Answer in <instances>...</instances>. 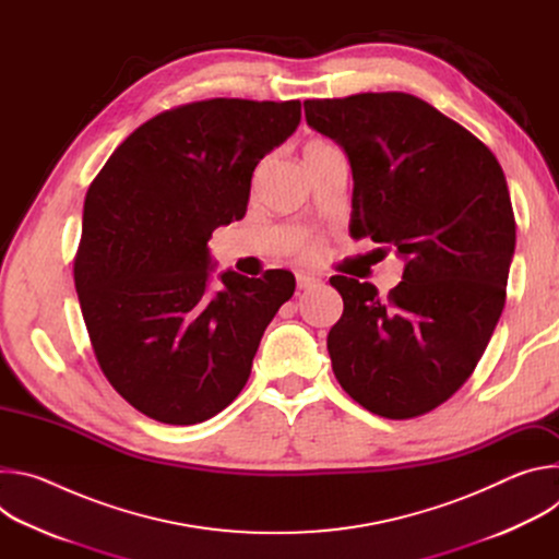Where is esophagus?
Wrapping results in <instances>:
<instances>
[{"label":"esophagus","instance_id":"34e87169","mask_svg":"<svg viewBox=\"0 0 559 559\" xmlns=\"http://www.w3.org/2000/svg\"><path fill=\"white\" fill-rule=\"evenodd\" d=\"M316 283H321V278L313 276V274H305V272L296 274V285H298V289H309V287H313Z\"/></svg>","mask_w":559,"mask_h":559}]
</instances>
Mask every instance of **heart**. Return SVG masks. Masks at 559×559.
Returning <instances> with one entry per match:
<instances>
[{"mask_svg":"<svg viewBox=\"0 0 559 559\" xmlns=\"http://www.w3.org/2000/svg\"><path fill=\"white\" fill-rule=\"evenodd\" d=\"M325 145H328L325 141H311V143H307V147H325ZM300 252H302V254H311V252H313V246L305 243V246L300 248Z\"/></svg>","mask_w":559,"mask_h":559,"instance_id":"1","label":"heart"}]
</instances>
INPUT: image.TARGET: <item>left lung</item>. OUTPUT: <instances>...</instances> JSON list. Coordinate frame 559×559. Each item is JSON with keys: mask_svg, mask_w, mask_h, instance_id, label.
Instances as JSON below:
<instances>
[{"mask_svg": "<svg viewBox=\"0 0 559 559\" xmlns=\"http://www.w3.org/2000/svg\"><path fill=\"white\" fill-rule=\"evenodd\" d=\"M307 123L347 154L354 238L405 259L384 300L332 276L345 309L328 349L341 386L367 412L423 416L466 382L500 321L515 216L493 152L407 93L307 99Z\"/></svg>", "mask_w": 559, "mask_h": 559, "instance_id": "obj_1", "label": "left lung"}]
</instances>
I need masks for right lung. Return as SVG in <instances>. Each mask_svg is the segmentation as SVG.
<instances>
[{
    "label": "right lung",
    "instance_id": "add662e5",
    "mask_svg": "<svg viewBox=\"0 0 559 559\" xmlns=\"http://www.w3.org/2000/svg\"><path fill=\"white\" fill-rule=\"evenodd\" d=\"M298 123V99L186 104L139 126L91 183L76 296L104 376L147 418L197 425L223 412L292 298L287 270H227L210 285L207 241L246 216L254 168Z\"/></svg>",
    "mask_w": 559,
    "mask_h": 559
}]
</instances>
